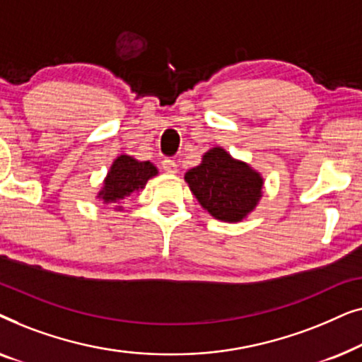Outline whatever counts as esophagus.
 Masks as SVG:
<instances>
[{
  "label": "esophagus",
  "instance_id": "obj_1",
  "mask_svg": "<svg viewBox=\"0 0 362 362\" xmlns=\"http://www.w3.org/2000/svg\"><path fill=\"white\" fill-rule=\"evenodd\" d=\"M163 170H165V173H168V175H175V173H177V165L175 160H165L163 161Z\"/></svg>",
  "mask_w": 362,
  "mask_h": 362
}]
</instances>
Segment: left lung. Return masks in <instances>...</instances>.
I'll return each instance as SVG.
<instances>
[{"label": "left lung", "instance_id": "obj_1", "mask_svg": "<svg viewBox=\"0 0 362 362\" xmlns=\"http://www.w3.org/2000/svg\"><path fill=\"white\" fill-rule=\"evenodd\" d=\"M185 181L202 209L222 222H242L264 196V176L249 163L235 160L222 146L206 151L186 171Z\"/></svg>", "mask_w": 362, "mask_h": 362}]
</instances>
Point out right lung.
I'll use <instances>...</instances> for the list:
<instances>
[{
  "label": "right lung",
  "instance_id": "add662e5",
  "mask_svg": "<svg viewBox=\"0 0 362 362\" xmlns=\"http://www.w3.org/2000/svg\"><path fill=\"white\" fill-rule=\"evenodd\" d=\"M158 168L150 161H140L130 155H118L103 177L102 187L95 199L105 207L123 211V201L133 194H140L146 182L158 176Z\"/></svg>",
  "mask_w": 362,
  "mask_h": 362
}]
</instances>
